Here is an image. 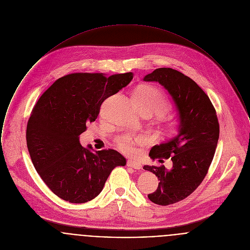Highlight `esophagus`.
Here are the masks:
<instances>
[{"mask_svg":"<svg viewBox=\"0 0 250 250\" xmlns=\"http://www.w3.org/2000/svg\"><path fill=\"white\" fill-rule=\"evenodd\" d=\"M127 166L130 167H133V168H135V169H140V168H142L141 163L136 162V161H132V160H129V161L127 162Z\"/></svg>","mask_w":250,"mask_h":250,"instance_id":"1","label":"esophagus"}]
</instances>
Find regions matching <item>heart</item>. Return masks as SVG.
<instances>
[{"instance_id":"heart-1","label":"heart","mask_w":250,"mask_h":250,"mask_svg":"<svg viewBox=\"0 0 250 250\" xmlns=\"http://www.w3.org/2000/svg\"><path fill=\"white\" fill-rule=\"evenodd\" d=\"M133 100L138 108H149L154 113L164 114L169 109V104L163 94L155 87L150 85L140 86L134 90ZM145 141V138L140 136L135 139L130 137H122L118 140L117 145L119 150L123 153L131 155L133 154L135 144H141Z\"/></svg>"}]
</instances>
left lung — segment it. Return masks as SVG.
<instances>
[{"instance_id":"8db88e82","label":"left lung","mask_w":250,"mask_h":250,"mask_svg":"<svg viewBox=\"0 0 250 250\" xmlns=\"http://www.w3.org/2000/svg\"><path fill=\"white\" fill-rule=\"evenodd\" d=\"M143 81L162 85L177 112V133L154 145L149 154L152 160L170 158L171 168L143 167L160 180L157 189L148 195L149 199L167 206L190 195L204 180L216 150L219 123L209 98L198 84L181 72L158 68L146 75Z\"/></svg>"}]
</instances>
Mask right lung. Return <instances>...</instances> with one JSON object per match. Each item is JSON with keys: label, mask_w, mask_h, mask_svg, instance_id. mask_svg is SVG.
<instances>
[{"label": "right lung", "mask_w": 250, "mask_h": 250, "mask_svg": "<svg viewBox=\"0 0 250 250\" xmlns=\"http://www.w3.org/2000/svg\"><path fill=\"white\" fill-rule=\"evenodd\" d=\"M132 80L133 73L71 74L56 81L38 100L27 123V149L37 172L60 198L74 204L91 201L111 171L126 165L117 150L84 148L80 135L98 118L102 102Z\"/></svg>", "instance_id": "obj_1"}]
</instances>
